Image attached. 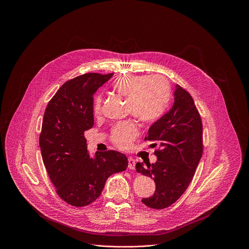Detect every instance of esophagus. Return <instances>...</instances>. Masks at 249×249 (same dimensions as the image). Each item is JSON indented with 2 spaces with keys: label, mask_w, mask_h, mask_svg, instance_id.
Instances as JSON below:
<instances>
[{
  "label": "esophagus",
  "mask_w": 249,
  "mask_h": 249,
  "mask_svg": "<svg viewBox=\"0 0 249 249\" xmlns=\"http://www.w3.org/2000/svg\"><path fill=\"white\" fill-rule=\"evenodd\" d=\"M135 165H136V160L133 158H129L128 159V167L130 169H134Z\"/></svg>",
  "instance_id": "34e87169"
}]
</instances>
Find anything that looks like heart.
I'll use <instances>...</instances> for the list:
<instances>
[{
    "label": "heart",
    "mask_w": 249,
    "mask_h": 249,
    "mask_svg": "<svg viewBox=\"0 0 249 249\" xmlns=\"http://www.w3.org/2000/svg\"><path fill=\"white\" fill-rule=\"evenodd\" d=\"M113 89L128 98L129 112L143 122L155 121L163 113L170 94L168 83L160 76L124 75L113 83ZM101 106L102 97L96 94L92 104L94 114L100 113ZM138 133L133 121H123L113 127L111 141L118 148L127 149Z\"/></svg>",
    "instance_id": "obj_1"
}]
</instances>
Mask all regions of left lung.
Wrapping results in <instances>:
<instances>
[{"instance_id": "obj_1", "label": "left lung", "mask_w": 249, "mask_h": 249, "mask_svg": "<svg viewBox=\"0 0 249 249\" xmlns=\"http://www.w3.org/2000/svg\"><path fill=\"white\" fill-rule=\"evenodd\" d=\"M169 111L149 129L145 141L158 142L155 163L138 162L136 170L154 178L156 191L142 199L153 209H164L179 199L192 178L203 154L202 121L192 96L176 85ZM157 146V144H152Z\"/></svg>"}]
</instances>
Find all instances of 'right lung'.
I'll use <instances>...</instances> for the list:
<instances>
[{
  "label": "right lung",
  "instance_id": "add662e5",
  "mask_svg": "<svg viewBox=\"0 0 249 249\" xmlns=\"http://www.w3.org/2000/svg\"><path fill=\"white\" fill-rule=\"evenodd\" d=\"M113 74L88 73L66 82L44 112L39 146L48 175L59 197L75 207L91 204L105 181L125 170L128 160L116 151L88 152L85 131L93 126V93Z\"/></svg>",
  "mask_w": 249,
  "mask_h": 249
}]
</instances>
